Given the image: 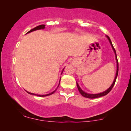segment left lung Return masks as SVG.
<instances>
[{"label": "left lung", "mask_w": 131, "mask_h": 131, "mask_svg": "<svg viewBox=\"0 0 131 131\" xmlns=\"http://www.w3.org/2000/svg\"><path fill=\"white\" fill-rule=\"evenodd\" d=\"M107 38H108L109 42H110L111 45H112V48H113V49L114 50V53H115V55H116V61H117V71H116V77H115V79H114L112 85H111V86L109 88L107 89V91H104V92H102V93H100V94H87V93H86L85 92H83V91L81 89H80V88L79 87V86L78 83H76L77 84V86H78V90L79 91V92L81 94V95L82 96H83L84 97H86V98H99V97H101V96H104V95H106L107 94H108L109 92H110V91L112 90L113 87L114 86V83H115L116 82V78H117V74H118V71H119V63H118V61H117V55H116V50L114 49L113 46V44L112 42H111V40L110 39V37H109L108 36H107Z\"/></svg>", "instance_id": "8db88e82"}]
</instances>
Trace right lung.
<instances>
[{"label": "right lung", "mask_w": 131, "mask_h": 131, "mask_svg": "<svg viewBox=\"0 0 131 131\" xmlns=\"http://www.w3.org/2000/svg\"><path fill=\"white\" fill-rule=\"evenodd\" d=\"M45 25H44V24H42V25H40V26H38L36 27H35V28H33V29L30 30L29 31L27 32V33H30V32H31V31H35V30H40V29H43V28H45ZM60 83H59V85H58V87L59 86V85H60ZM58 87H57V88H58ZM57 88L56 89V90H57ZM56 90H55L54 91H53L52 92L50 93V94H46V95H38V94H33V93H30V92H27H27L28 94H31V95H37V96H46L50 95H51V94H53V93H54V92H55V91H56Z\"/></svg>", "instance_id": "1"}]
</instances>
